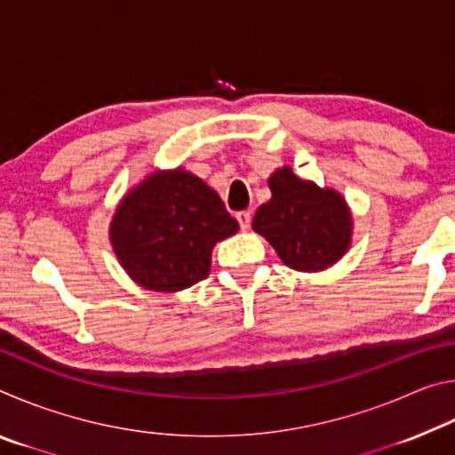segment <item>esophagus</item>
Instances as JSON below:
<instances>
[{"label": "esophagus", "instance_id": "obj_1", "mask_svg": "<svg viewBox=\"0 0 455 455\" xmlns=\"http://www.w3.org/2000/svg\"><path fill=\"white\" fill-rule=\"evenodd\" d=\"M236 220H238V225H241L243 230H249L252 217H251L249 211H241V212H236Z\"/></svg>", "mask_w": 455, "mask_h": 455}]
</instances>
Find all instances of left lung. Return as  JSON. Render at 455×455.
I'll list each match as a JSON object with an SVG mask.
<instances>
[{
    "instance_id": "left-lung-1",
    "label": "left lung",
    "mask_w": 455,
    "mask_h": 455,
    "mask_svg": "<svg viewBox=\"0 0 455 455\" xmlns=\"http://www.w3.org/2000/svg\"><path fill=\"white\" fill-rule=\"evenodd\" d=\"M273 198L255 214L252 228L295 271H321L349 249L351 214L341 195L321 190L281 168L268 179Z\"/></svg>"
}]
</instances>
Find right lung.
Here are the masks:
<instances>
[{
	"instance_id": "obj_1",
	"label": "right lung",
	"mask_w": 455,
	"mask_h": 455,
	"mask_svg": "<svg viewBox=\"0 0 455 455\" xmlns=\"http://www.w3.org/2000/svg\"><path fill=\"white\" fill-rule=\"evenodd\" d=\"M236 230L238 222L217 192L179 168L148 176L126 195L110 236L122 267L138 284L174 292L206 279L212 246Z\"/></svg>"
}]
</instances>
